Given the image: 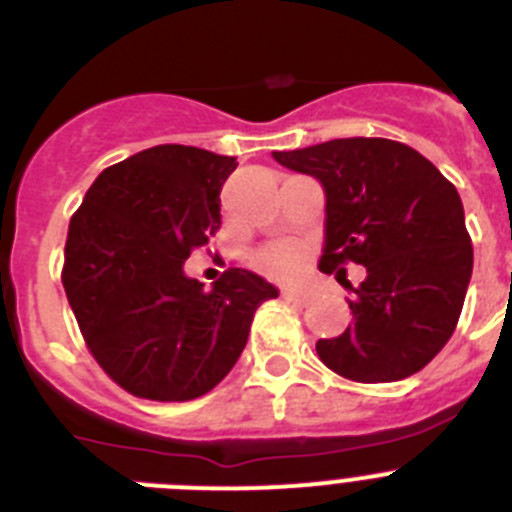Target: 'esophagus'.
Instances as JSON below:
<instances>
[{"label":"esophagus","mask_w":512,"mask_h":512,"mask_svg":"<svg viewBox=\"0 0 512 512\" xmlns=\"http://www.w3.org/2000/svg\"><path fill=\"white\" fill-rule=\"evenodd\" d=\"M282 297L287 302H295V305H307V302H310V295H305V292H297V289H284Z\"/></svg>","instance_id":"esophagus-1"}]
</instances>
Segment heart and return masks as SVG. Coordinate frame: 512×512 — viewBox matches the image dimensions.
<instances>
[{"label":"heart","instance_id":"1","mask_svg":"<svg viewBox=\"0 0 512 512\" xmlns=\"http://www.w3.org/2000/svg\"><path fill=\"white\" fill-rule=\"evenodd\" d=\"M307 264V246L297 241H279L259 248L253 256V266L269 279L289 282L300 277Z\"/></svg>","mask_w":512,"mask_h":512}]
</instances>
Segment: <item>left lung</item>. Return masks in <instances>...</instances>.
I'll use <instances>...</instances> for the list:
<instances>
[{"label": "left lung", "mask_w": 512, "mask_h": 512, "mask_svg": "<svg viewBox=\"0 0 512 512\" xmlns=\"http://www.w3.org/2000/svg\"><path fill=\"white\" fill-rule=\"evenodd\" d=\"M271 156L323 184L320 271L341 269L343 282V266H366L348 300L354 323L315 343L320 361L361 384L420 372L449 343L472 277L454 184L415 148L387 138H338Z\"/></svg>", "instance_id": "left-lung-1"}]
</instances>
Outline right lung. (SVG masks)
Returning <instances> with one entry per match:
<instances>
[{
	"label": "right lung",
	"mask_w": 512,
	"mask_h": 512,
	"mask_svg": "<svg viewBox=\"0 0 512 512\" xmlns=\"http://www.w3.org/2000/svg\"><path fill=\"white\" fill-rule=\"evenodd\" d=\"M230 156L156 146L107 166L71 215L61 282L104 374L143 400L187 402L223 382L277 289L246 269L212 289L184 274L220 230Z\"/></svg>",
	"instance_id": "right-lung-1"
}]
</instances>
